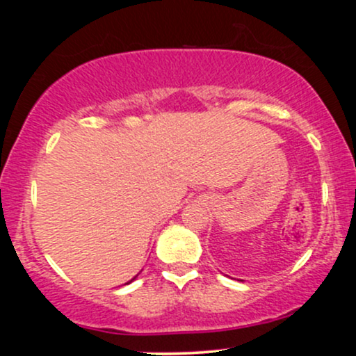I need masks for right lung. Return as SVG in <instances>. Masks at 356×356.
Segmentation results:
<instances>
[{
	"label": "right lung",
	"mask_w": 356,
	"mask_h": 356,
	"mask_svg": "<svg viewBox=\"0 0 356 356\" xmlns=\"http://www.w3.org/2000/svg\"><path fill=\"white\" fill-rule=\"evenodd\" d=\"M136 277H137V276H136ZM136 277H134V280H136ZM134 280H130V281H129V283H132V281H134ZM129 283H127V284H129Z\"/></svg>",
	"instance_id": "1"
}]
</instances>
